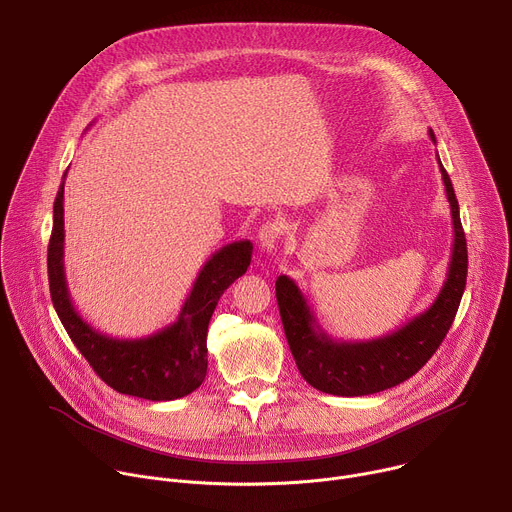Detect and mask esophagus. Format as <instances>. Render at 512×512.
I'll use <instances>...</instances> for the list:
<instances>
[{"label":"esophagus","mask_w":512,"mask_h":512,"mask_svg":"<svg viewBox=\"0 0 512 512\" xmlns=\"http://www.w3.org/2000/svg\"><path fill=\"white\" fill-rule=\"evenodd\" d=\"M283 235V225L279 221H269L259 229V247L267 253H273Z\"/></svg>","instance_id":"esophagus-1"}]
</instances>
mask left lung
Returning <instances> with one entry per match:
<instances>
[{"mask_svg":"<svg viewBox=\"0 0 512 512\" xmlns=\"http://www.w3.org/2000/svg\"><path fill=\"white\" fill-rule=\"evenodd\" d=\"M429 137L435 143L431 129ZM437 164L450 202L454 243L446 281L425 312L381 338L364 342L334 340L318 324L298 283L287 275L277 277L275 296L285 338L298 371L314 389L340 397H360L397 387L413 377L446 338L466 287L468 249L452 180L440 156Z\"/></svg>","mask_w":512,"mask_h":512,"instance_id":"obj_1","label":"left lung"}]
</instances>
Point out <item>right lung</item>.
Masks as SVG:
<instances>
[{"mask_svg":"<svg viewBox=\"0 0 512 512\" xmlns=\"http://www.w3.org/2000/svg\"><path fill=\"white\" fill-rule=\"evenodd\" d=\"M64 178L66 172L54 200L48 243L50 296L64 330L93 371L117 393L148 401H174L190 395L206 377V332L212 312L225 289L247 271L253 243L235 241L212 253L192 283L174 324L143 338L107 336L83 320L68 294L64 273Z\"/></svg>","mask_w":512,"mask_h":512,"instance_id":"add662e5","label":"right lung"}]
</instances>
